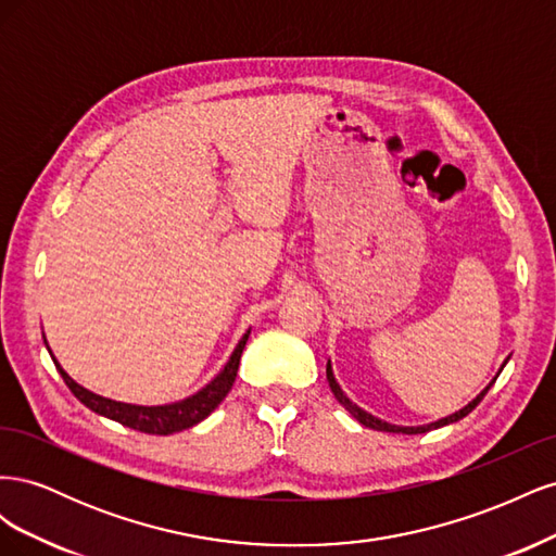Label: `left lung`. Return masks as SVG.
Returning <instances> with one entry per match:
<instances>
[{
	"label": "left lung",
	"instance_id": "8db88e82",
	"mask_svg": "<svg viewBox=\"0 0 556 556\" xmlns=\"http://www.w3.org/2000/svg\"><path fill=\"white\" fill-rule=\"evenodd\" d=\"M327 380H329V387H331V392H333V396L339 399V403L341 406L357 419L359 425H364V427H368V429H376V431H390V433H427V431H431V429H439V427H445V425H450V422H457V419H462V417H466L470 410H473L478 403L484 399V394L490 392V387L496 382V378L484 387V390L468 403V406H464L459 413H454V415H450V417H443V419H439V422H431V425H427V427H396V425H387V422H382V419H378V417H374V415H368L366 410H362V408H357L355 403H352L345 394H343V390L339 387V382H336V378H333V374H331V364H327Z\"/></svg>",
	"mask_w": 556,
	"mask_h": 556
}]
</instances>
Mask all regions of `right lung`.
Here are the masks:
<instances>
[{
    "label": "right lung",
    "instance_id": "1",
    "mask_svg": "<svg viewBox=\"0 0 556 556\" xmlns=\"http://www.w3.org/2000/svg\"><path fill=\"white\" fill-rule=\"evenodd\" d=\"M248 336H250V331L239 341L237 350L231 352L227 366L220 374H217L215 380H211L204 390H199L194 396L178 401V403H169V406H131V403H121V401H111V399H104L99 394H92L86 390V387H80L78 382H74L70 376H66L55 359L53 362L58 366L62 380L66 382V387H70L74 396L80 403H86L90 410L104 415L109 419H115V422H121L129 429H137L143 433H155V435H169V433L190 429L197 422H201V419L208 417L217 408V403H220L229 394L233 380H237L239 362H241Z\"/></svg>",
    "mask_w": 556,
    "mask_h": 556
}]
</instances>
